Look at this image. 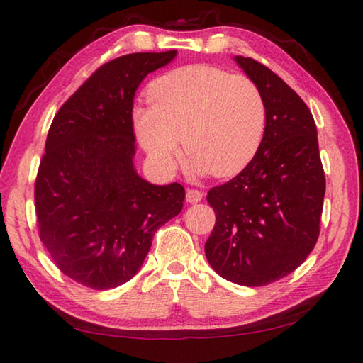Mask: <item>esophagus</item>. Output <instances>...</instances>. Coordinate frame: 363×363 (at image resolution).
<instances>
[{
    "label": "esophagus",
    "mask_w": 363,
    "mask_h": 363,
    "mask_svg": "<svg viewBox=\"0 0 363 363\" xmlns=\"http://www.w3.org/2000/svg\"><path fill=\"white\" fill-rule=\"evenodd\" d=\"M186 199L189 203L195 205V203H199V201H201V199H203V192H200V190H196V189H189L186 194Z\"/></svg>",
    "instance_id": "obj_1"
}]
</instances>
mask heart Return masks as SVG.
I'll return each mask as SVG.
<instances>
[{
  "mask_svg": "<svg viewBox=\"0 0 363 363\" xmlns=\"http://www.w3.org/2000/svg\"><path fill=\"white\" fill-rule=\"evenodd\" d=\"M147 97L150 107L134 112V128L160 167H173L177 140H182L196 171L233 176L247 167L261 144L266 102L247 75L187 65L157 78Z\"/></svg>",
  "mask_w": 363,
  "mask_h": 363,
  "instance_id": "heart-1",
  "label": "heart"
}]
</instances>
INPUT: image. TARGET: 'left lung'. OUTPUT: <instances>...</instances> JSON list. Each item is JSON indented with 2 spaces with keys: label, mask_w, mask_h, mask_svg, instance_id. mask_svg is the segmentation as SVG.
Masks as SVG:
<instances>
[{
  "label": "left lung",
  "mask_w": 363,
  "mask_h": 363,
  "mask_svg": "<svg viewBox=\"0 0 363 363\" xmlns=\"http://www.w3.org/2000/svg\"><path fill=\"white\" fill-rule=\"evenodd\" d=\"M235 60L261 89L266 130L247 167L206 195L216 224L205 255L223 279L264 286L296 270L314 250L325 173L304 101L269 67L251 57Z\"/></svg>",
  "instance_id": "8db88e82"
}]
</instances>
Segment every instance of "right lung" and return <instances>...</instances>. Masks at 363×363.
<instances>
[{"label": "right lung", "instance_id": "add662e5", "mask_svg": "<svg viewBox=\"0 0 363 363\" xmlns=\"http://www.w3.org/2000/svg\"><path fill=\"white\" fill-rule=\"evenodd\" d=\"M176 51L101 65L54 116L35 181L38 233L57 269L91 290L133 279L155 232L181 213V184L153 186L133 167V99Z\"/></svg>", "mask_w": 363, "mask_h": 363}]
</instances>
